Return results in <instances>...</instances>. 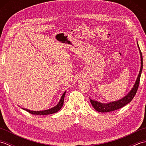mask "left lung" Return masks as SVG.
I'll use <instances>...</instances> for the list:
<instances>
[{"instance_id":"left-lung-1","label":"left lung","mask_w":146,"mask_h":146,"mask_svg":"<svg viewBox=\"0 0 146 146\" xmlns=\"http://www.w3.org/2000/svg\"><path fill=\"white\" fill-rule=\"evenodd\" d=\"M137 46L139 50V53L141 55V69L139 71V75L137 78V80L134 83V86H133L132 88L130 90L128 93L127 95H126L125 97H123L119 100L113 101L111 102H108V103H102V102L93 100L91 98H90V102L92 105L93 107L95 108V110L99 111V112H108V111H111L119 109V108L124 107L127 104L130 103L132 101L133 98L136 94V92L137 91V89L139 87V82H140L141 75L142 71V66H143V62H142V52L141 51V49L139 48V46L137 42Z\"/></svg>"}]
</instances>
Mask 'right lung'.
<instances>
[{"label":"right lung","mask_w":146,"mask_h":146,"mask_svg":"<svg viewBox=\"0 0 146 146\" xmlns=\"http://www.w3.org/2000/svg\"><path fill=\"white\" fill-rule=\"evenodd\" d=\"M65 94H66V92H64L63 93V94L62 95L61 97L60 100V102H58V104L54 106V107H52L51 108H49V109L48 110H40V111H34V110H31L29 109H27V108H22L23 109L26 110L27 111H28L29 113H31V114L33 115H49V114H52L54 113L57 112L59 110H60L61 107H63V103H64V96Z\"/></svg>","instance_id":"1"}]
</instances>
